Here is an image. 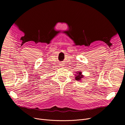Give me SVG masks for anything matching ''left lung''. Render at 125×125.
<instances>
[{"label":"left lung","mask_w":125,"mask_h":125,"mask_svg":"<svg viewBox=\"0 0 125 125\" xmlns=\"http://www.w3.org/2000/svg\"><path fill=\"white\" fill-rule=\"evenodd\" d=\"M82 73H77V75H76L75 76V80L76 81H79V80H81V78H83V76L82 75Z\"/></svg>","instance_id":"obj_1"}]
</instances>
